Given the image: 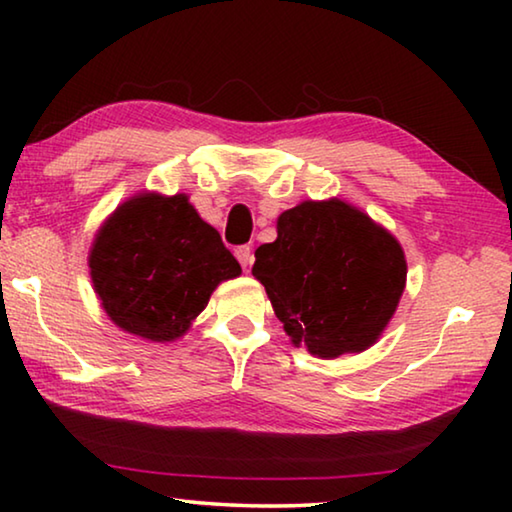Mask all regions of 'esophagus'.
<instances>
[{"label":"esophagus","instance_id":"1","mask_svg":"<svg viewBox=\"0 0 512 512\" xmlns=\"http://www.w3.org/2000/svg\"><path fill=\"white\" fill-rule=\"evenodd\" d=\"M235 255H237V259H239V264L246 268L248 271V266L253 264V248L250 246H239L237 250H235Z\"/></svg>","mask_w":512,"mask_h":512}]
</instances>
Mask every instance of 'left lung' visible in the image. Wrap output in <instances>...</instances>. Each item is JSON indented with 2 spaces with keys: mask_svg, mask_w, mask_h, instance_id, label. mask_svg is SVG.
I'll return each instance as SVG.
<instances>
[{
  "mask_svg": "<svg viewBox=\"0 0 512 512\" xmlns=\"http://www.w3.org/2000/svg\"><path fill=\"white\" fill-rule=\"evenodd\" d=\"M253 275L293 345L336 359L384 332L404 293L406 259L386 228L329 198L277 216V239L255 250Z\"/></svg>",
  "mask_w": 512,
  "mask_h": 512,
  "instance_id": "8db88e82",
  "label": "left lung"
}]
</instances>
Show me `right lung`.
I'll use <instances>...</instances> for the list:
<instances>
[{"label":"right lung","mask_w":512,"mask_h":512,"mask_svg":"<svg viewBox=\"0 0 512 512\" xmlns=\"http://www.w3.org/2000/svg\"><path fill=\"white\" fill-rule=\"evenodd\" d=\"M94 291L112 323L153 343L183 336L241 266L185 194H137L94 237Z\"/></svg>","instance_id":"obj_1"}]
</instances>
